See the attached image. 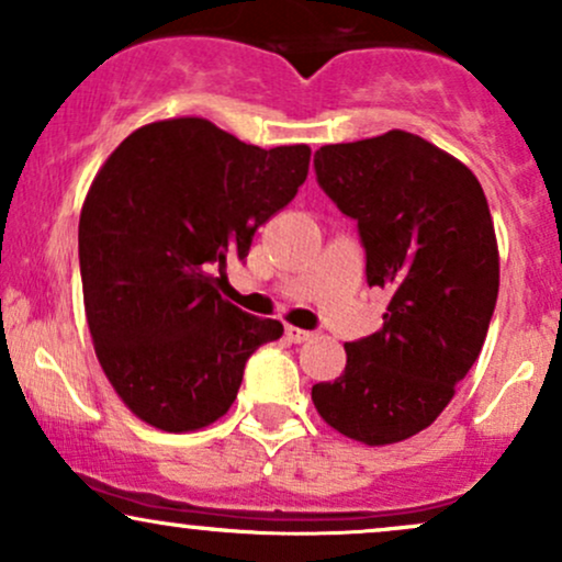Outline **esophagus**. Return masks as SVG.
Listing matches in <instances>:
<instances>
[{
    "label": "esophagus",
    "mask_w": 562,
    "mask_h": 562,
    "mask_svg": "<svg viewBox=\"0 0 562 562\" xmlns=\"http://www.w3.org/2000/svg\"><path fill=\"white\" fill-rule=\"evenodd\" d=\"M285 335H288V340H293V344H303V340H308V338H312L314 333H308V330H301V327H293V325H288V327H285Z\"/></svg>",
    "instance_id": "obj_1"
}]
</instances>
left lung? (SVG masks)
<instances>
[{
  "instance_id": "8db88e82",
  "label": "left lung",
  "mask_w": 562,
  "mask_h": 562,
  "mask_svg": "<svg viewBox=\"0 0 562 562\" xmlns=\"http://www.w3.org/2000/svg\"><path fill=\"white\" fill-rule=\"evenodd\" d=\"M317 182L357 218L383 327L346 344V370L312 402L330 428L389 447L428 428L479 359L499 293V248L475 173L434 142L391 128L319 147Z\"/></svg>"
}]
</instances>
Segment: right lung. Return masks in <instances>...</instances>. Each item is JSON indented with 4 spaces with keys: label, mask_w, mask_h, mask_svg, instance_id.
<instances>
[{
    "label": "right lung",
    "mask_w": 562,
    "mask_h": 562,
    "mask_svg": "<svg viewBox=\"0 0 562 562\" xmlns=\"http://www.w3.org/2000/svg\"><path fill=\"white\" fill-rule=\"evenodd\" d=\"M308 145H245L195 115L121 142L81 205L79 263L94 353L132 415L166 434L227 415L256 348L282 325L222 299L227 261L306 182Z\"/></svg>",
    "instance_id": "right-lung-1"
}]
</instances>
